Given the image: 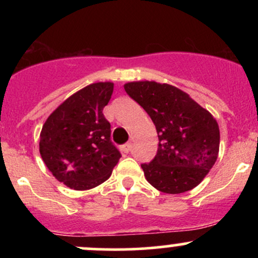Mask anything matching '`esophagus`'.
Masks as SVG:
<instances>
[{"label":"esophagus","mask_w":258,"mask_h":258,"mask_svg":"<svg viewBox=\"0 0 258 258\" xmlns=\"http://www.w3.org/2000/svg\"><path fill=\"white\" fill-rule=\"evenodd\" d=\"M121 150H122L125 154L128 153L130 150H131V143H126L123 144V146H121Z\"/></svg>","instance_id":"1"}]
</instances>
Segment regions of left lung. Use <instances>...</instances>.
Listing matches in <instances>:
<instances>
[{"label":"left lung","instance_id":"8db88e82","mask_svg":"<svg viewBox=\"0 0 258 258\" xmlns=\"http://www.w3.org/2000/svg\"><path fill=\"white\" fill-rule=\"evenodd\" d=\"M123 87L158 132L155 158L142 164L148 182L166 194L184 193L200 184L220 152V127L211 112L172 85L133 81Z\"/></svg>","mask_w":258,"mask_h":258}]
</instances>
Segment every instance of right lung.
I'll return each mask as SVG.
<instances>
[{
  "label": "right lung",
  "instance_id": "obj_1",
  "mask_svg": "<svg viewBox=\"0 0 258 258\" xmlns=\"http://www.w3.org/2000/svg\"><path fill=\"white\" fill-rule=\"evenodd\" d=\"M114 84L96 82L65 99L43 123L40 154L47 168L75 190H87L110 177L121 154L110 141L103 109Z\"/></svg>",
  "mask_w": 258,
  "mask_h": 258
}]
</instances>
